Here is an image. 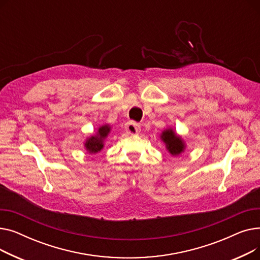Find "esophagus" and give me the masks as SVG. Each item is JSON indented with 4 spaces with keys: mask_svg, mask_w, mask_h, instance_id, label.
<instances>
[{
    "mask_svg": "<svg viewBox=\"0 0 260 260\" xmlns=\"http://www.w3.org/2000/svg\"><path fill=\"white\" fill-rule=\"evenodd\" d=\"M125 129L128 134L131 135H136V134H139L141 131V126L139 123L135 122V121H129L126 123L125 125Z\"/></svg>",
    "mask_w": 260,
    "mask_h": 260,
    "instance_id": "1",
    "label": "esophagus"
}]
</instances>
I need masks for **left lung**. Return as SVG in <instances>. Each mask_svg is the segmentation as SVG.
<instances>
[{"label":"left lung","mask_w":260,"mask_h":260,"mask_svg":"<svg viewBox=\"0 0 260 260\" xmlns=\"http://www.w3.org/2000/svg\"><path fill=\"white\" fill-rule=\"evenodd\" d=\"M161 138L166 142L169 152L172 155L176 156V155H179L181 152H183L184 144L181 138L178 137V136H177L172 129H167L163 132Z\"/></svg>","instance_id":"left-lung-1"}]
</instances>
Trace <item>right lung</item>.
Instances as JSON below:
<instances>
[{
  "mask_svg": "<svg viewBox=\"0 0 260 260\" xmlns=\"http://www.w3.org/2000/svg\"><path fill=\"white\" fill-rule=\"evenodd\" d=\"M109 131H111V127H109L108 125H103L99 128L97 136H92V137L87 139L85 146L89 153L94 154V153H98L101 151L103 147V140L106 138V136L108 135Z\"/></svg>",
  "mask_w": 260,
  "mask_h": 260,
  "instance_id": "add662e5",
  "label": "right lung"
}]
</instances>
